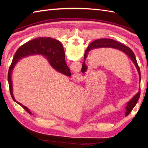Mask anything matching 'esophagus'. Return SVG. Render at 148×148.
I'll use <instances>...</instances> for the list:
<instances>
[{
	"label": "esophagus",
	"instance_id": "esophagus-1",
	"mask_svg": "<svg viewBox=\"0 0 148 148\" xmlns=\"http://www.w3.org/2000/svg\"><path fill=\"white\" fill-rule=\"evenodd\" d=\"M77 76H78V75H77ZM76 77H77V76H76ZM78 79H79V78H78Z\"/></svg>",
	"mask_w": 148,
	"mask_h": 148
}]
</instances>
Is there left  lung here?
<instances>
[{
  "label": "left lung",
  "mask_w": 148,
  "mask_h": 148,
  "mask_svg": "<svg viewBox=\"0 0 148 148\" xmlns=\"http://www.w3.org/2000/svg\"><path fill=\"white\" fill-rule=\"evenodd\" d=\"M115 48V49L120 50V51L125 53V54H126L128 57L130 58L131 60L134 62L135 65H136V67L138 71V72H139V74L140 76V68L139 67V65H138L136 55H135L134 53L133 52L132 50L128 48V47L124 45L123 44H121L120 42L116 41V40L111 39H97V40H94V41H93L90 44V45L88 46V48L86 49L84 56V60H86L88 53L90 50L95 49V48ZM86 69H87L86 66L85 64H84V62H83L82 65V69H81V72L84 73V72H86ZM140 94V92H139V93H138L129 102H128L127 106L126 107V109H127L126 116L130 114V112L132 111V110L134 109V107L137 104L138 100L139 99Z\"/></svg>",
  "instance_id": "1"
}]
</instances>
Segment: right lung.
<instances>
[{
	"label": "right lung",
	"mask_w": 148,
	"mask_h": 148,
	"mask_svg": "<svg viewBox=\"0 0 148 148\" xmlns=\"http://www.w3.org/2000/svg\"><path fill=\"white\" fill-rule=\"evenodd\" d=\"M36 54H41L46 56L53 68L62 74L71 76L70 70L65 63L64 49L60 42L58 40L52 39L51 37H37V38L29 40L20 46L16 51L8 71V80L9 90H10L12 99L14 101L16 100L12 95L11 81L12 69L18 61L20 60L21 58ZM17 103L26 111L31 114L29 110L26 107L21 105L20 103Z\"/></svg>",
	"instance_id": "add662e5"
}]
</instances>
